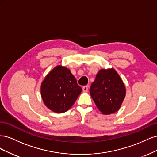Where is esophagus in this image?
Instances as JSON below:
<instances>
[{
	"label": "esophagus",
	"instance_id": "obj_1",
	"mask_svg": "<svg viewBox=\"0 0 157 157\" xmlns=\"http://www.w3.org/2000/svg\"><path fill=\"white\" fill-rule=\"evenodd\" d=\"M82 90L84 92H87L88 90V87L87 86H84L82 87Z\"/></svg>",
	"mask_w": 157,
	"mask_h": 157
}]
</instances>
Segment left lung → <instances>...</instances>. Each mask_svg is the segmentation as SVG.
I'll return each instance as SVG.
<instances>
[{
	"label": "left lung",
	"mask_w": 157,
	"mask_h": 157,
	"mask_svg": "<svg viewBox=\"0 0 157 157\" xmlns=\"http://www.w3.org/2000/svg\"><path fill=\"white\" fill-rule=\"evenodd\" d=\"M90 93L99 110L104 115H109L120 109L126 88L115 69H101L90 86Z\"/></svg>",
	"instance_id": "1"
}]
</instances>
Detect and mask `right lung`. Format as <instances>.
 Returning a JSON list of instances; mask_svg holds the SVG:
<instances>
[{
	"instance_id": "1",
	"label": "right lung",
	"mask_w": 157,
	"mask_h": 157,
	"mask_svg": "<svg viewBox=\"0 0 157 157\" xmlns=\"http://www.w3.org/2000/svg\"><path fill=\"white\" fill-rule=\"evenodd\" d=\"M81 92L82 88L70 70L61 65L56 66L46 76L40 87L46 106L58 113L68 111Z\"/></svg>"
}]
</instances>
